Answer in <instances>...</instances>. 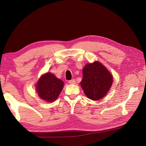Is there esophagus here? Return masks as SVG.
I'll return each instance as SVG.
<instances>
[{
  "mask_svg": "<svg viewBox=\"0 0 146 146\" xmlns=\"http://www.w3.org/2000/svg\"><path fill=\"white\" fill-rule=\"evenodd\" d=\"M69 83L71 84H75L76 83V82H75V79H72L71 80H69Z\"/></svg>",
  "mask_w": 146,
  "mask_h": 146,
  "instance_id": "1",
  "label": "esophagus"
}]
</instances>
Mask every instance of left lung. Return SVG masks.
Returning <instances> with one entry per match:
<instances>
[{
  "instance_id": "obj_1",
  "label": "left lung",
  "mask_w": 146,
  "mask_h": 146,
  "mask_svg": "<svg viewBox=\"0 0 146 146\" xmlns=\"http://www.w3.org/2000/svg\"><path fill=\"white\" fill-rule=\"evenodd\" d=\"M83 78L80 84L86 96L98 101L106 96L113 83L112 75L98 61L88 63L83 69Z\"/></svg>"
}]
</instances>
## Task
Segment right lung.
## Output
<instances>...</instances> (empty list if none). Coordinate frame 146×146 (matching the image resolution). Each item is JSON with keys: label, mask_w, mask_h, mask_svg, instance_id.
Listing matches in <instances>:
<instances>
[{"label": "right lung", "mask_w": 146, "mask_h": 146, "mask_svg": "<svg viewBox=\"0 0 146 146\" xmlns=\"http://www.w3.org/2000/svg\"><path fill=\"white\" fill-rule=\"evenodd\" d=\"M64 82L51 72H48L39 78L36 84L38 97L44 101L51 103L58 97L63 88Z\"/></svg>", "instance_id": "add662e5"}]
</instances>
